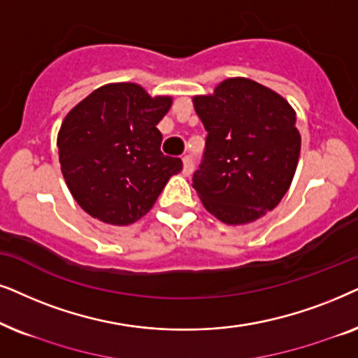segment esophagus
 I'll list each match as a JSON object with an SVG mask.
<instances>
[{
  "instance_id": "obj_1",
  "label": "esophagus",
  "mask_w": 358,
  "mask_h": 358,
  "mask_svg": "<svg viewBox=\"0 0 358 358\" xmlns=\"http://www.w3.org/2000/svg\"><path fill=\"white\" fill-rule=\"evenodd\" d=\"M183 175H192L193 171V160L192 157H183Z\"/></svg>"
}]
</instances>
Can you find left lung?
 Returning a JSON list of instances; mask_svg holds the SVG:
<instances>
[{
	"label": "left lung",
	"mask_w": 358,
	"mask_h": 358,
	"mask_svg": "<svg viewBox=\"0 0 358 358\" xmlns=\"http://www.w3.org/2000/svg\"><path fill=\"white\" fill-rule=\"evenodd\" d=\"M208 131L193 187L208 213L224 224L254 222L276 208L296 171L301 136L282 94L254 80H224L193 96Z\"/></svg>",
	"instance_id": "obj_1"
}]
</instances>
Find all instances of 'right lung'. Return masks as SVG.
I'll return each instance as SVG.
<instances>
[{
  "mask_svg": "<svg viewBox=\"0 0 358 358\" xmlns=\"http://www.w3.org/2000/svg\"><path fill=\"white\" fill-rule=\"evenodd\" d=\"M171 96H150L137 83H108L71 108L57 147L71 196L90 216L127 226L150 211L183 164L160 150L157 124Z\"/></svg>",
  "mask_w": 358,
  "mask_h": 358,
  "instance_id": "add662e5",
  "label": "right lung"
}]
</instances>
